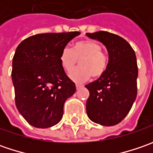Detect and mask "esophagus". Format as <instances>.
Returning <instances> with one entry per match:
<instances>
[{"label":"esophagus","mask_w":153,"mask_h":153,"mask_svg":"<svg viewBox=\"0 0 153 153\" xmlns=\"http://www.w3.org/2000/svg\"><path fill=\"white\" fill-rule=\"evenodd\" d=\"M82 84H79V83H76V89H79L80 88H82Z\"/></svg>","instance_id":"34e87169"}]
</instances>
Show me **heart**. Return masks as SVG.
I'll return each mask as SVG.
<instances>
[{
  "label": "heart",
  "mask_w": 153,
  "mask_h": 153,
  "mask_svg": "<svg viewBox=\"0 0 153 153\" xmlns=\"http://www.w3.org/2000/svg\"><path fill=\"white\" fill-rule=\"evenodd\" d=\"M80 60L81 68L71 71ZM61 67L65 72H70V77L76 82H85L90 76L98 78L107 70L109 58L102 52V46L96 41L85 40L75 42L72 48L62 49L59 55Z\"/></svg>",
  "instance_id": "obj_1"
}]
</instances>
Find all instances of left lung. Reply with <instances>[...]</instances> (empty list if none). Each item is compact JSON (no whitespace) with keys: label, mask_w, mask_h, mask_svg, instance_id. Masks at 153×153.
<instances>
[{"label":"left lung","mask_w":153,"mask_h":153,"mask_svg":"<svg viewBox=\"0 0 153 153\" xmlns=\"http://www.w3.org/2000/svg\"><path fill=\"white\" fill-rule=\"evenodd\" d=\"M108 51L107 70L85 86L89 91L86 109L89 119L104 126L119 123L129 112L137 95L138 67L135 53L126 40L107 31L86 34Z\"/></svg>","instance_id":"left-lung-1"}]
</instances>
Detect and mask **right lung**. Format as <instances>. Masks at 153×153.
<instances>
[{"label":"right lung","instance_id":"1","mask_svg":"<svg viewBox=\"0 0 153 153\" xmlns=\"http://www.w3.org/2000/svg\"><path fill=\"white\" fill-rule=\"evenodd\" d=\"M80 32L37 34L18 46L13 59L15 104L33 127L46 128L62 119L64 104L76 85L61 67L62 49Z\"/></svg>","mask_w":153,"mask_h":153}]
</instances>
